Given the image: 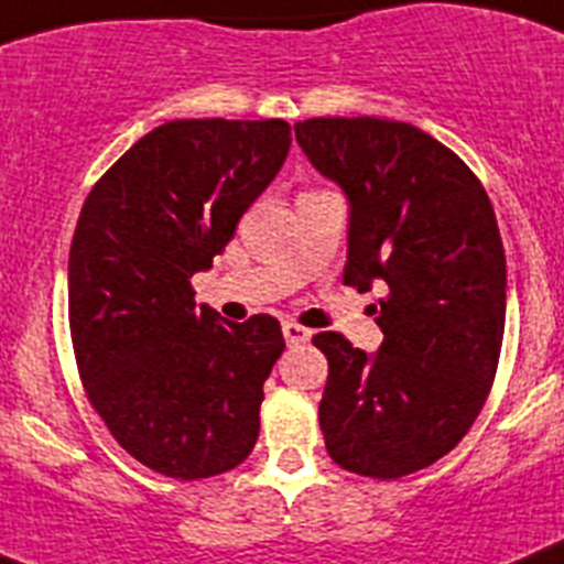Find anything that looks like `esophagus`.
Returning <instances> with one entry per match:
<instances>
[{"instance_id":"obj_1","label":"esophagus","mask_w":564,"mask_h":564,"mask_svg":"<svg viewBox=\"0 0 564 564\" xmlns=\"http://www.w3.org/2000/svg\"><path fill=\"white\" fill-rule=\"evenodd\" d=\"M283 337H286L289 345H306L312 339V332L297 323H283Z\"/></svg>"}]
</instances>
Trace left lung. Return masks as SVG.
<instances>
[{
    "instance_id": "obj_1",
    "label": "left lung",
    "mask_w": 564,
    "mask_h": 564,
    "mask_svg": "<svg viewBox=\"0 0 564 564\" xmlns=\"http://www.w3.org/2000/svg\"><path fill=\"white\" fill-rule=\"evenodd\" d=\"M294 137L351 202L343 283H384L368 357L339 332L319 430L334 464L395 480L469 433L495 384L506 328V252L486 187L455 151L399 120L312 118Z\"/></svg>"
}]
</instances>
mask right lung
<instances>
[{"label": "right lung", "instance_id": "add662e5", "mask_svg": "<svg viewBox=\"0 0 564 564\" xmlns=\"http://www.w3.org/2000/svg\"><path fill=\"white\" fill-rule=\"evenodd\" d=\"M286 120H171L86 196L69 247V334L95 413L131 458L180 480L236 469L258 441L281 323L196 306L238 219L275 180Z\"/></svg>", "mask_w": 564, "mask_h": 564}]
</instances>
